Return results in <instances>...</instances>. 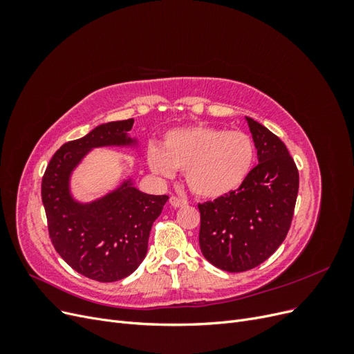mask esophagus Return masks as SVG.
Returning a JSON list of instances; mask_svg holds the SVG:
<instances>
[{"instance_id":"1","label":"esophagus","mask_w":354,"mask_h":354,"mask_svg":"<svg viewBox=\"0 0 354 354\" xmlns=\"http://www.w3.org/2000/svg\"><path fill=\"white\" fill-rule=\"evenodd\" d=\"M169 203L173 208H181V207H186L187 205V201L177 198V196H171L169 198Z\"/></svg>"}]
</instances>
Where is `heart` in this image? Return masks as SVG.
Returning <instances> with one entry per match:
<instances>
[{
  "label": "heart",
  "instance_id": "b5f03b06",
  "mask_svg": "<svg viewBox=\"0 0 354 354\" xmlns=\"http://www.w3.org/2000/svg\"><path fill=\"white\" fill-rule=\"evenodd\" d=\"M252 138L242 131L209 125L174 128L159 146H149L147 165L160 178L183 171L189 189L201 198L216 199L236 190L254 164Z\"/></svg>",
  "mask_w": 354,
  "mask_h": 354
}]
</instances>
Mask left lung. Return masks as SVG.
I'll return each instance as SVG.
<instances>
[{
    "label": "left lung",
    "instance_id": "8db88e82",
    "mask_svg": "<svg viewBox=\"0 0 354 354\" xmlns=\"http://www.w3.org/2000/svg\"><path fill=\"white\" fill-rule=\"evenodd\" d=\"M257 164L238 190L199 203L203 257L230 273L251 270L285 241L298 195V169L279 137L246 116Z\"/></svg>",
    "mask_w": 354,
    "mask_h": 354
}]
</instances>
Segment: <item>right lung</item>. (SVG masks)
Segmentation results:
<instances>
[{"label":"right lung","mask_w":354,"mask_h":354,"mask_svg":"<svg viewBox=\"0 0 354 354\" xmlns=\"http://www.w3.org/2000/svg\"><path fill=\"white\" fill-rule=\"evenodd\" d=\"M133 124V118L102 124L65 143L42 177L41 196L51 243L73 270L93 281H120L140 266L152 224L168 201L167 195L143 194L131 178L91 202H80L71 194L72 171L91 149L137 145L128 136Z\"/></svg>","instance_id":"right-lung-1"}]
</instances>
